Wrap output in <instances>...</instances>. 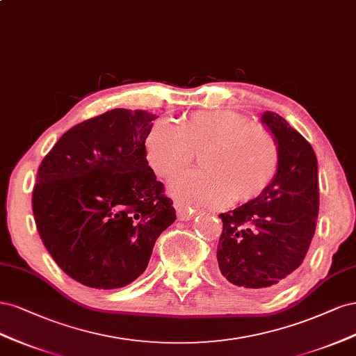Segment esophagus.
<instances>
[{
  "label": "esophagus",
  "instance_id": "1",
  "mask_svg": "<svg viewBox=\"0 0 356 356\" xmlns=\"http://www.w3.org/2000/svg\"><path fill=\"white\" fill-rule=\"evenodd\" d=\"M175 207H176L177 217H179L180 220H189V219H192V217L195 216V213H197L193 209L188 207V205L181 204V202H179V201L175 202Z\"/></svg>",
  "mask_w": 356,
  "mask_h": 356
}]
</instances>
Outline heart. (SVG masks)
Wrapping results in <instances>:
<instances>
[{"label": "heart", "instance_id": "1", "mask_svg": "<svg viewBox=\"0 0 356 356\" xmlns=\"http://www.w3.org/2000/svg\"><path fill=\"white\" fill-rule=\"evenodd\" d=\"M143 147L147 164L163 179L181 173L195 152H201L204 170L183 175L173 185L186 205L251 201L270 186L280 170V146L272 131L232 109L193 112L177 127L158 122Z\"/></svg>", "mask_w": 356, "mask_h": 356}]
</instances>
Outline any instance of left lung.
I'll list each match as a JSON object with an SVG mask.
<instances>
[{"label": "left lung", "mask_w": 356, "mask_h": 356, "mask_svg": "<svg viewBox=\"0 0 356 356\" xmlns=\"http://www.w3.org/2000/svg\"><path fill=\"white\" fill-rule=\"evenodd\" d=\"M261 120L280 146L278 175L257 198L219 214L223 231L217 261L229 282L269 291L285 284L307 253L319 211V183L311 143L278 113L266 112Z\"/></svg>", "instance_id": "1"}]
</instances>
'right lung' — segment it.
<instances>
[{"mask_svg": "<svg viewBox=\"0 0 356 356\" xmlns=\"http://www.w3.org/2000/svg\"><path fill=\"white\" fill-rule=\"evenodd\" d=\"M156 117L112 109L67 130L44 156L32 211L59 268L93 289H120L145 272L176 210L147 165Z\"/></svg>", "mask_w": 356, "mask_h": 356, "instance_id": "obj_1", "label": "right lung"}]
</instances>
